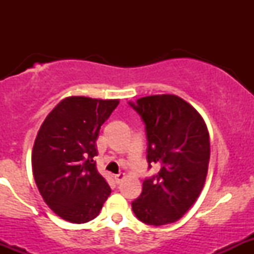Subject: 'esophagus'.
<instances>
[{
    "label": "esophagus",
    "mask_w": 254,
    "mask_h": 254,
    "mask_svg": "<svg viewBox=\"0 0 254 254\" xmlns=\"http://www.w3.org/2000/svg\"><path fill=\"white\" fill-rule=\"evenodd\" d=\"M124 178H125L124 173H119V175L114 176V179H115V182H117V183H120V182H122Z\"/></svg>",
    "instance_id": "esophagus-1"
}]
</instances>
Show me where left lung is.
<instances>
[{
    "instance_id": "8db88e82",
    "label": "left lung",
    "mask_w": 254,
    "mask_h": 254,
    "mask_svg": "<svg viewBox=\"0 0 254 254\" xmlns=\"http://www.w3.org/2000/svg\"><path fill=\"white\" fill-rule=\"evenodd\" d=\"M129 104L145 123L148 168H158L143 181L132 211L143 224H172L195 203L205 183L210 160L206 124L194 107L175 94L142 97Z\"/></svg>"
}]
</instances>
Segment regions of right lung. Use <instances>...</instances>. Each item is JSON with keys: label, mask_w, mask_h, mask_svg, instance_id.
Instances as JSON below:
<instances>
[{"label": "right lung", "mask_w": 254, "mask_h": 254, "mask_svg": "<svg viewBox=\"0 0 254 254\" xmlns=\"http://www.w3.org/2000/svg\"><path fill=\"white\" fill-rule=\"evenodd\" d=\"M118 104V99L67 97L49 113L38 131L33 176L48 206L66 221H91L111 195L93 157L98 155L99 129Z\"/></svg>", "instance_id": "obj_1"}]
</instances>
